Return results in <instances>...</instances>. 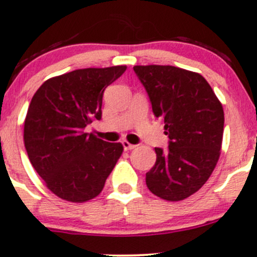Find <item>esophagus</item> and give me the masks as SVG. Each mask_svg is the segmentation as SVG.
I'll use <instances>...</instances> for the list:
<instances>
[{"instance_id":"obj_1","label":"esophagus","mask_w":257,"mask_h":257,"mask_svg":"<svg viewBox=\"0 0 257 257\" xmlns=\"http://www.w3.org/2000/svg\"><path fill=\"white\" fill-rule=\"evenodd\" d=\"M121 144H123V148H124V150H133L134 148L137 147V145H134V144H131V143H129L128 140H123V142H121Z\"/></svg>"}]
</instances>
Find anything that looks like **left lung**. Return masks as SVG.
Returning a JSON list of instances; mask_svg holds the SVG:
<instances>
[{"mask_svg":"<svg viewBox=\"0 0 257 257\" xmlns=\"http://www.w3.org/2000/svg\"><path fill=\"white\" fill-rule=\"evenodd\" d=\"M133 69L170 139L165 153L155 148L156 163L147 172V186L165 201H182L196 193L217 166L223 106L198 72L170 65H137Z\"/></svg>","mask_w":257,"mask_h":257,"instance_id":"obj_1","label":"left lung"}]
</instances>
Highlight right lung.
I'll use <instances>...</instances> for the list:
<instances>
[{"mask_svg": "<svg viewBox=\"0 0 257 257\" xmlns=\"http://www.w3.org/2000/svg\"><path fill=\"white\" fill-rule=\"evenodd\" d=\"M125 70V65L75 70L47 80L32 98L24 147L45 186L64 201L83 203L98 196L123 153L120 143L83 129L101 119L104 88Z\"/></svg>", "mask_w": 257, "mask_h": 257, "instance_id": "right-lung-1", "label": "right lung"}]
</instances>
